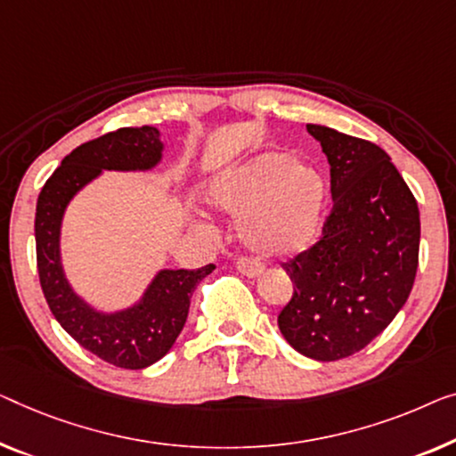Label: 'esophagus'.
Returning a JSON list of instances; mask_svg holds the SVG:
<instances>
[{
  "instance_id": "34e87169",
  "label": "esophagus",
  "mask_w": 456,
  "mask_h": 456,
  "mask_svg": "<svg viewBox=\"0 0 456 456\" xmlns=\"http://www.w3.org/2000/svg\"><path fill=\"white\" fill-rule=\"evenodd\" d=\"M235 268L241 272L243 276H249V278H256L260 276L264 272V266L257 260H249V257H240V260L235 262Z\"/></svg>"
}]
</instances>
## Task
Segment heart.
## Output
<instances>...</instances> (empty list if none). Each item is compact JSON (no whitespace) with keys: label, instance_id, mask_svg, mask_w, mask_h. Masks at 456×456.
<instances>
[{"label":"heart","instance_id":"1","mask_svg":"<svg viewBox=\"0 0 456 456\" xmlns=\"http://www.w3.org/2000/svg\"><path fill=\"white\" fill-rule=\"evenodd\" d=\"M208 202L237 216V235L264 256H289L317 240L328 207L323 175L284 151H266L208 182Z\"/></svg>","mask_w":456,"mask_h":456}]
</instances>
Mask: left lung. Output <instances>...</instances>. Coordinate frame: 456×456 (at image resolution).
I'll return each mask as SVG.
<instances>
[{
  "mask_svg": "<svg viewBox=\"0 0 456 456\" xmlns=\"http://www.w3.org/2000/svg\"><path fill=\"white\" fill-rule=\"evenodd\" d=\"M328 155L334 208L314 248L282 264L295 293L278 315L303 356L334 362L369 346L403 307L418 270L419 210L375 142L307 125Z\"/></svg>",
  "mask_w": 456,
  "mask_h": 456,
  "instance_id": "left-lung-1",
  "label": "left lung"
}]
</instances>
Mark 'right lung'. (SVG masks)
Here are the masks:
<instances>
[{
  "mask_svg": "<svg viewBox=\"0 0 456 456\" xmlns=\"http://www.w3.org/2000/svg\"><path fill=\"white\" fill-rule=\"evenodd\" d=\"M163 142L155 126H126L87 141L67 155L38 194L34 237L40 287L53 315L79 346L120 369H147L172 348L184 328L190 298L213 264L199 270H159L131 307L100 311L67 281L61 262L65 208L102 169L149 172L161 161Z\"/></svg>",
  "mask_w": 456,
  "mask_h": 456,
  "instance_id": "right-lung-1",
  "label": "right lung"
}]
</instances>
